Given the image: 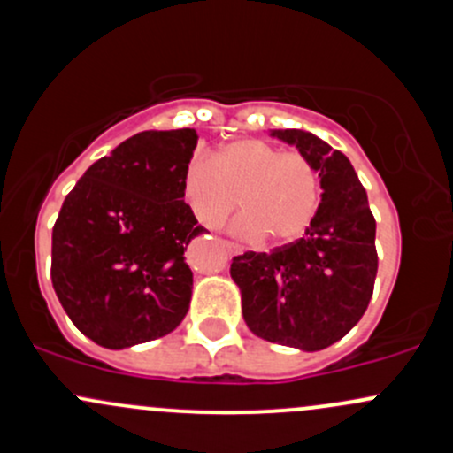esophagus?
<instances>
[{"mask_svg":"<svg viewBox=\"0 0 453 453\" xmlns=\"http://www.w3.org/2000/svg\"><path fill=\"white\" fill-rule=\"evenodd\" d=\"M223 245H226L227 254H230V256H236V254H241V247H239V245H234V242H230V241H223Z\"/></svg>","mask_w":453,"mask_h":453,"instance_id":"obj_1","label":"esophagus"}]
</instances>
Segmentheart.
I'll return each instance as SVG.
<instances>
[{
    "label": "heart",
    "instance_id": "heart-1",
    "mask_svg": "<svg viewBox=\"0 0 453 453\" xmlns=\"http://www.w3.org/2000/svg\"><path fill=\"white\" fill-rule=\"evenodd\" d=\"M182 190L195 219L217 230L236 208L241 239L287 242L311 226L321 202L319 171L299 151H284L263 139L226 142L212 160L193 158L182 175Z\"/></svg>",
    "mask_w": 453,
    "mask_h": 453
}]
</instances>
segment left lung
Wrapping results in <instances>:
<instances>
[{
	"label": "left lung",
	"mask_w": 453,
	"mask_h": 453,
	"mask_svg": "<svg viewBox=\"0 0 453 453\" xmlns=\"http://www.w3.org/2000/svg\"><path fill=\"white\" fill-rule=\"evenodd\" d=\"M312 160L321 203L306 234L269 254L232 258L242 319L260 339L319 351L360 321L378 273L375 219L354 166L339 150L303 130H271Z\"/></svg>",
	"instance_id": "1"
}]
</instances>
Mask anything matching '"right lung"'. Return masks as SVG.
I'll use <instances>...</instances> for the list:
<instances>
[{
  "label": "right lung",
  "mask_w": 453,
  "mask_h": 453,
  "mask_svg": "<svg viewBox=\"0 0 453 453\" xmlns=\"http://www.w3.org/2000/svg\"><path fill=\"white\" fill-rule=\"evenodd\" d=\"M197 132L147 130L90 165L51 232V284L73 326L106 349L169 334L187 317L188 242L203 234L182 175Z\"/></svg>",
  "instance_id": "1"
}]
</instances>
